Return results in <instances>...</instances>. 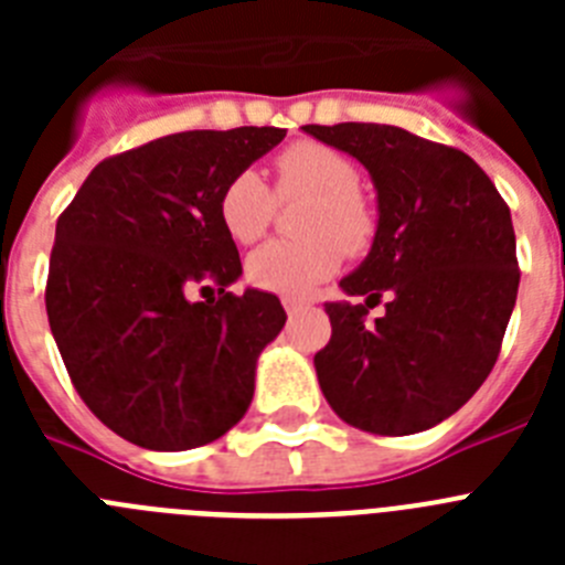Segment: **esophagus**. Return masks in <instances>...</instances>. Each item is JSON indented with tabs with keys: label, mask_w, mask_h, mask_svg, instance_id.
<instances>
[{
	"label": "esophagus",
	"mask_w": 565,
	"mask_h": 565,
	"mask_svg": "<svg viewBox=\"0 0 565 565\" xmlns=\"http://www.w3.org/2000/svg\"><path fill=\"white\" fill-rule=\"evenodd\" d=\"M282 308H286L288 317H297L299 311H306L308 302H302V299H297V297H282Z\"/></svg>",
	"instance_id": "1"
}]
</instances>
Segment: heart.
<instances>
[{"label":"heart","instance_id":"obj_1","mask_svg":"<svg viewBox=\"0 0 565 565\" xmlns=\"http://www.w3.org/2000/svg\"><path fill=\"white\" fill-rule=\"evenodd\" d=\"M274 189L254 169L232 174L217 198V217L234 243H254L274 223L277 198L286 203L311 201L299 223L306 239H274L246 259L252 286L282 297H306L337 274L344 252L371 248L376 214L359 192L356 163L328 143H291L274 158Z\"/></svg>","mask_w":565,"mask_h":565}]
</instances>
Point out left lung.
Here are the masks:
<instances>
[{
	"instance_id": "obj_1",
	"label": "left lung",
	"mask_w": 565,
	"mask_h": 565,
	"mask_svg": "<svg viewBox=\"0 0 565 565\" xmlns=\"http://www.w3.org/2000/svg\"><path fill=\"white\" fill-rule=\"evenodd\" d=\"M353 154L379 192V228L339 282L364 306L328 302L331 342L313 356L337 416L376 436H411L463 407L495 367L515 308V228L495 183L461 149L387 124H308ZM392 302L373 327L366 308Z\"/></svg>"
}]
</instances>
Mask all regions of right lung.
<instances>
[{
    "instance_id": "add662e5",
    "label": "right lung",
    "mask_w": 565,
    "mask_h": 565,
    "mask_svg": "<svg viewBox=\"0 0 565 565\" xmlns=\"http://www.w3.org/2000/svg\"><path fill=\"white\" fill-rule=\"evenodd\" d=\"M282 138L279 127L163 135L104 158L58 214L50 331L82 402L138 447L192 450L246 416L286 311L274 294L228 291L243 266L217 198ZM194 290L218 297L194 303Z\"/></svg>"
}]
</instances>
